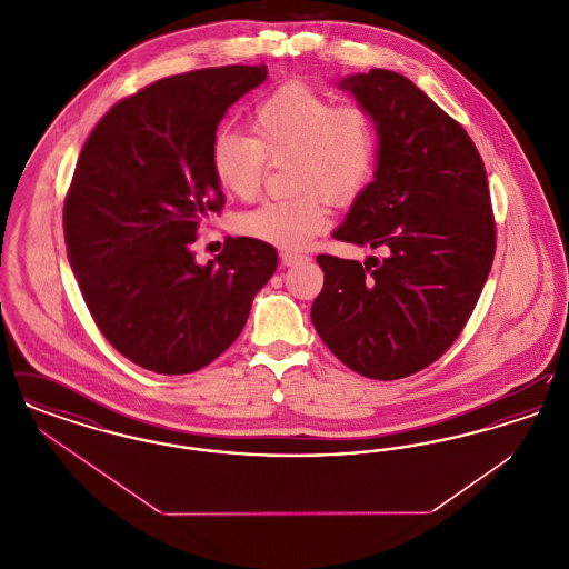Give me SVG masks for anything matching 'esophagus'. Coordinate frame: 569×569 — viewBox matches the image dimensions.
Returning <instances> with one entry per match:
<instances>
[{
	"label": "esophagus",
	"mask_w": 569,
	"mask_h": 569,
	"mask_svg": "<svg viewBox=\"0 0 569 569\" xmlns=\"http://www.w3.org/2000/svg\"><path fill=\"white\" fill-rule=\"evenodd\" d=\"M309 260V256H305V253H298V251H281V264L283 267H297L300 262H307Z\"/></svg>",
	"instance_id": "obj_1"
}]
</instances>
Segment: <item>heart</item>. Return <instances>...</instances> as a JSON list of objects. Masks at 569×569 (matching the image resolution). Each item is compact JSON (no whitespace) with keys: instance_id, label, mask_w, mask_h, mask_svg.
<instances>
[{"instance_id":"heart-1","label":"heart","mask_w":569,"mask_h":569,"mask_svg":"<svg viewBox=\"0 0 569 569\" xmlns=\"http://www.w3.org/2000/svg\"><path fill=\"white\" fill-rule=\"evenodd\" d=\"M253 138L219 132L211 166L219 186L239 198H253L271 162L295 160L290 200H271L237 217V232L258 241L298 249L328 223L320 196L348 202L367 186L376 162L369 117L335 102L302 81L277 87L251 119Z\"/></svg>"}]
</instances>
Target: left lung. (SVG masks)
Masks as SVG:
<instances>
[{
	"mask_svg": "<svg viewBox=\"0 0 569 569\" xmlns=\"http://www.w3.org/2000/svg\"><path fill=\"white\" fill-rule=\"evenodd\" d=\"M337 87L373 121L378 158L332 237L386 256L365 264L318 256L325 288L311 322L356 373L407 378L455 343L487 283V170L467 132L406 77L376 68Z\"/></svg>",
	"mask_w": 569,
	"mask_h": 569,
	"instance_id": "obj_1",
	"label": "left lung"
}]
</instances>
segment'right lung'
<instances>
[{
    "label": "right lung",
    "instance_id": "add662e5",
    "mask_svg": "<svg viewBox=\"0 0 569 569\" xmlns=\"http://www.w3.org/2000/svg\"><path fill=\"white\" fill-rule=\"evenodd\" d=\"M264 66L168 77L121 100L87 138L63 207L68 262L117 352L162 376L193 373L241 335L277 251L228 239L207 264L191 243L223 204L217 126Z\"/></svg>",
    "mask_w": 569,
    "mask_h": 569
}]
</instances>
